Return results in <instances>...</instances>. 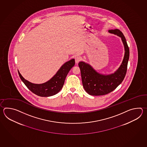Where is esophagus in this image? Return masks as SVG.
Returning <instances> with one entry per match:
<instances>
[{
  "instance_id": "34e87169",
  "label": "esophagus",
  "mask_w": 147,
  "mask_h": 147,
  "mask_svg": "<svg viewBox=\"0 0 147 147\" xmlns=\"http://www.w3.org/2000/svg\"><path fill=\"white\" fill-rule=\"evenodd\" d=\"M81 60V58L79 57H77L75 58V63H78Z\"/></svg>"
}]
</instances>
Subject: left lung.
Instances as JSON below:
<instances>
[{
  "label": "left lung",
  "instance_id": "obj_1",
  "mask_svg": "<svg viewBox=\"0 0 147 147\" xmlns=\"http://www.w3.org/2000/svg\"><path fill=\"white\" fill-rule=\"evenodd\" d=\"M108 31L121 38L125 47V56L119 68L110 75L100 74L89 64L83 61L78 63L83 87L88 94L92 96H102L112 92L122 82L127 72L129 49L126 39L122 32L118 29L109 30Z\"/></svg>",
  "mask_w": 147,
  "mask_h": 147
}]
</instances>
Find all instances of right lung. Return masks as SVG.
I'll return each instance as SVG.
<instances>
[{"label": "right lung", "mask_w": 147, "mask_h": 147, "mask_svg": "<svg viewBox=\"0 0 147 147\" xmlns=\"http://www.w3.org/2000/svg\"><path fill=\"white\" fill-rule=\"evenodd\" d=\"M75 64L74 59L65 63L53 78L42 84L31 83L26 80L20 74L19 71H18L21 80L31 92L38 96L50 97L58 93L62 89L67 75L70 69L75 66Z\"/></svg>", "instance_id": "add662e5"}]
</instances>
